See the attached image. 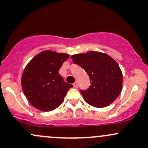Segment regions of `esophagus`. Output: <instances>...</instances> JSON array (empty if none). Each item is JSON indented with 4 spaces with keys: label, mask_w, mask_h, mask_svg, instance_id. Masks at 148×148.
Masks as SVG:
<instances>
[{
    "label": "esophagus",
    "mask_w": 148,
    "mask_h": 148,
    "mask_svg": "<svg viewBox=\"0 0 148 148\" xmlns=\"http://www.w3.org/2000/svg\"><path fill=\"white\" fill-rule=\"evenodd\" d=\"M73 86H74V87L75 88H77V87H78V83H77V82H75L74 83H73Z\"/></svg>",
    "instance_id": "1"
}]
</instances>
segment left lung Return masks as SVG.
Returning <instances> with one entry per match:
<instances>
[{
    "label": "left lung",
    "mask_w": 148,
    "mask_h": 148,
    "mask_svg": "<svg viewBox=\"0 0 148 148\" xmlns=\"http://www.w3.org/2000/svg\"><path fill=\"white\" fill-rule=\"evenodd\" d=\"M71 58L90 77L91 85L80 92L87 104L101 108L114 102L121 92L123 83V75L116 61L99 51L73 55Z\"/></svg>",
    "instance_id": "1"
}]
</instances>
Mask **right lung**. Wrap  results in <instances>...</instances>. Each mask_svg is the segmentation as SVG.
Here are the masks:
<instances>
[{
	"mask_svg": "<svg viewBox=\"0 0 148 148\" xmlns=\"http://www.w3.org/2000/svg\"><path fill=\"white\" fill-rule=\"evenodd\" d=\"M68 58L67 53L46 50L28 63L21 82L24 95L31 105L43 112H50L63 102L73 85L63 81L58 71Z\"/></svg>",
	"mask_w": 148,
	"mask_h": 148,
	"instance_id": "add662e5",
	"label": "right lung"
}]
</instances>
